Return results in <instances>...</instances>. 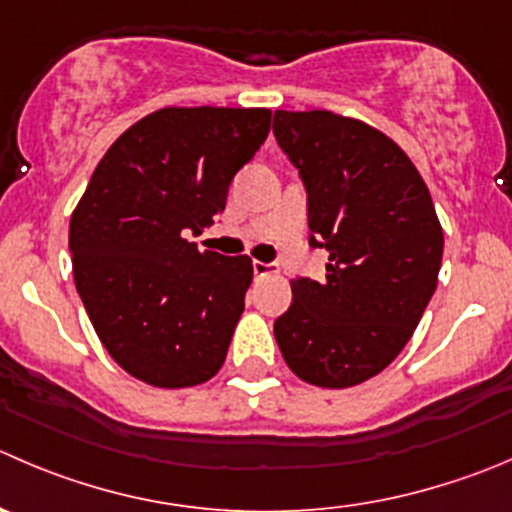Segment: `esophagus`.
I'll return each instance as SVG.
<instances>
[{"label": "esophagus", "mask_w": 512, "mask_h": 512, "mask_svg": "<svg viewBox=\"0 0 512 512\" xmlns=\"http://www.w3.org/2000/svg\"><path fill=\"white\" fill-rule=\"evenodd\" d=\"M252 270H255L257 277H265V275H270V272H275V265H270V262L255 260V262H252Z\"/></svg>", "instance_id": "esophagus-1"}]
</instances>
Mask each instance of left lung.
Here are the masks:
<instances>
[{
    "mask_svg": "<svg viewBox=\"0 0 512 512\" xmlns=\"http://www.w3.org/2000/svg\"><path fill=\"white\" fill-rule=\"evenodd\" d=\"M272 132L307 187L310 242L330 255L322 282L290 280L275 340L300 380L352 388L413 337L438 287L443 227L410 157L362 119L277 109Z\"/></svg>",
    "mask_w": 512,
    "mask_h": 512,
    "instance_id": "obj_1",
    "label": "left lung"
}]
</instances>
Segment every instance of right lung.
<instances>
[{
  "label": "right lung",
  "mask_w": 512,
  "mask_h": 512,
  "mask_svg": "<svg viewBox=\"0 0 512 512\" xmlns=\"http://www.w3.org/2000/svg\"><path fill=\"white\" fill-rule=\"evenodd\" d=\"M265 107H162L112 142L69 220L74 285L104 350L152 388L220 372L252 282L247 255L187 240L225 210L270 132Z\"/></svg>",
  "instance_id": "add662e5"
}]
</instances>
